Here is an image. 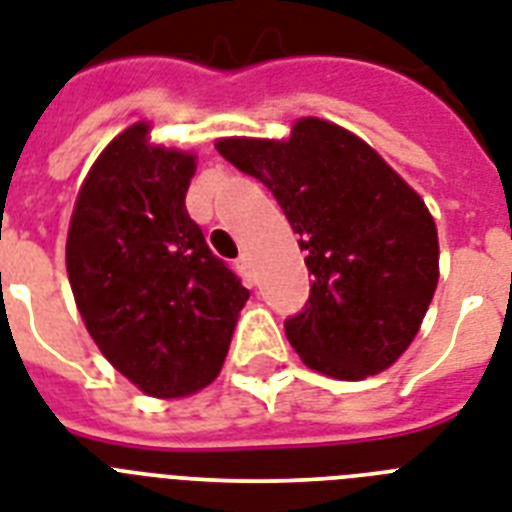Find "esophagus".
<instances>
[{
  "mask_svg": "<svg viewBox=\"0 0 512 512\" xmlns=\"http://www.w3.org/2000/svg\"><path fill=\"white\" fill-rule=\"evenodd\" d=\"M236 271L241 273V279L247 281V284L255 281V271H252V260H249V255H241L239 260H236Z\"/></svg>",
  "mask_w": 512,
  "mask_h": 512,
  "instance_id": "esophagus-1",
  "label": "esophagus"
}]
</instances>
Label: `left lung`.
Returning a JSON list of instances; mask_svg holds the SVG:
<instances>
[{
  "label": "left lung",
  "instance_id": "obj_1",
  "mask_svg": "<svg viewBox=\"0 0 512 512\" xmlns=\"http://www.w3.org/2000/svg\"><path fill=\"white\" fill-rule=\"evenodd\" d=\"M217 151L257 177L300 233L311 297L284 321L305 364L337 380L388 369L420 332L438 284L425 201L353 132L300 119L289 140L223 138Z\"/></svg>",
  "mask_w": 512,
  "mask_h": 512
}]
</instances>
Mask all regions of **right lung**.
I'll return each instance as SVG.
<instances>
[{"instance_id":"add662e5","label":"right lung","mask_w":512,"mask_h":512,"mask_svg":"<svg viewBox=\"0 0 512 512\" xmlns=\"http://www.w3.org/2000/svg\"><path fill=\"white\" fill-rule=\"evenodd\" d=\"M196 156L132 124L76 196L66 268L100 353L143 393L180 398L220 374L249 292L185 209Z\"/></svg>"}]
</instances>
